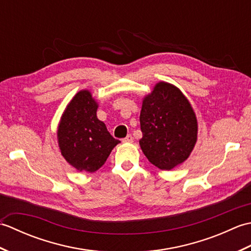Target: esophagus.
<instances>
[{"mask_svg": "<svg viewBox=\"0 0 251 251\" xmlns=\"http://www.w3.org/2000/svg\"><path fill=\"white\" fill-rule=\"evenodd\" d=\"M132 141H134V138H132L131 135H127L126 138L123 139V142H124V143H131Z\"/></svg>", "mask_w": 251, "mask_h": 251, "instance_id": "esophagus-1", "label": "esophagus"}]
</instances>
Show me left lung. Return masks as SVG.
<instances>
[{
  "mask_svg": "<svg viewBox=\"0 0 251 251\" xmlns=\"http://www.w3.org/2000/svg\"><path fill=\"white\" fill-rule=\"evenodd\" d=\"M141 150L149 162L170 170L188 159L197 141V119L181 90L158 82L142 99Z\"/></svg>",
  "mask_w": 251,
  "mask_h": 251,
  "instance_id": "8db88e82",
  "label": "left lung"
}]
</instances>
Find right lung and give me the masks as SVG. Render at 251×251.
Masks as SVG:
<instances>
[{"mask_svg": "<svg viewBox=\"0 0 251 251\" xmlns=\"http://www.w3.org/2000/svg\"><path fill=\"white\" fill-rule=\"evenodd\" d=\"M98 102L88 89L74 95L60 117L57 139L61 155L78 172L95 173L120 140L98 120Z\"/></svg>", "mask_w": 251, "mask_h": 251, "instance_id": "add662e5", "label": "right lung"}]
</instances>
